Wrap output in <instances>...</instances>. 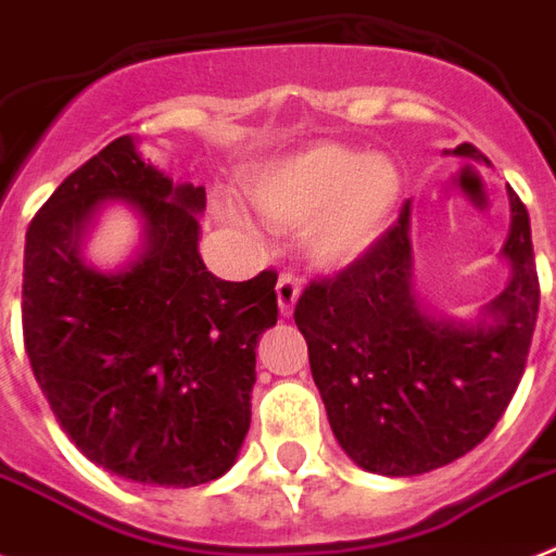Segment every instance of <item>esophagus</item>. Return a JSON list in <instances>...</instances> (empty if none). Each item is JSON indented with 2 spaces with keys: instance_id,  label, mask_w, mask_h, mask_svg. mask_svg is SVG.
Masks as SVG:
<instances>
[{
  "instance_id": "esophagus-1",
  "label": "esophagus",
  "mask_w": 556,
  "mask_h": 556,
  "mask_svg": "<svg viewBox=\"0 0 556 556\" xmlns=\"http://www.w3.org/2000/svg\"><path fill=\"white\" fill-rule=\"evenodd\" d=\"M296 300H300V282H296L294 277H288V274H282L277 282V303H279V314L282 317H288V314L294 312Z\"/></svg>"
}]
</instances>
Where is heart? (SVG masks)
Returning <instances> with one entry per match:
<instances>
[{
	"label": "heart",
	"mask_w": 556,
	"mask_h": 556,
	"mask_svg": "<svg viewBox=\"0 0 556 556\" xmlns=\"http://www.w3.org/2000/svg\"><path fill=\"white\" fill-rule=\"evenodd\" d=\"M248 195L277 227H303L305 256L320 268H346L383 239L404 195V176L383 152L364 155L355 147L320 141L288 152L256 169ZM230 225L251 233L233 207Z\"/></svg>",
	"instance_id": "heart-1"
}]
</instances>
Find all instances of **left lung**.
I'll return each instance as SVG.
<instances>
[{
    "label": "left lung",
    "instance_id": "1",
    "mask_svg": "<svg viewBox=\"0 0 556 556\" xmlns=\"http://www.w3.org/2000/svg\"><path fill=\"white\" fill-rule=\"evenodd\" d=\"M482 159L473 143L453 150ZM502 244L510 279L473 320L424 303L413 277L406 201L364 260L305 288L294 308L331 432L357 467L421 476L488 439L526 371L540 308L526 204L508 187Z\"/></svg>",
    "mask_w": 556,
    "mask_h": 556
}]
</instances>
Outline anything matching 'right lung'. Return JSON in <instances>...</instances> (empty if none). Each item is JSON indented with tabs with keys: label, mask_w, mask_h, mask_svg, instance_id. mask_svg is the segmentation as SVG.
Wrapping results in <instances>:
<instances>
[{
	"label": "right lung",
	"mask_w": 556,
	"mask_h": 556,
	"mask_svg": "<svg viewBox=\"0 0 556 556\" xmlns=\"http://www.w3.org/2000/svg\"><path fill=\"white\" fill-rule=\"evenodd\" d=\"M112 203L139 216L142 242L106 271L85 260V244ZM204 204V187L173 185L124 135L56 187L25 236L22 334L34 378L83 456L129 482H213L251 427L277 274L213 277L199 253Z\"/></svg>",
	"instance_id": "right-lung-1"
}]
</instances>
